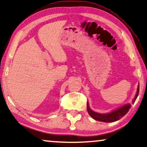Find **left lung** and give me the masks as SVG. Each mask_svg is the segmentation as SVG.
Listing matches in <instances>:
<instances>
[{
  "label": "left lung",
  "instance_id": "obj_1",
  "mask_svg": "<svg viewBox=\"0 0 147 147\" xmlns=\"http://www.w3.org/2000/svg\"><path fill=\"white\" fill-rule=\"evenodd\" d=\"M139 86H138L137 94L136 95H135V98L133 100V103H134L135 100L137 99V96L139 95ZM130 108H131V105L128 104L124 105L123 106L115 109V110L111 111L110 113H99L92 110V109L90 108L88 103L87 102V111H88V113H89V115H90L94 119L97 120V121H102V122L109 123V122H114V121H117V120L120 119L121 117H123V116L128 112L129 109Z\"/></svg>",
  "mask_w": 147,
  "mask_h": 147
}]
</instances>
